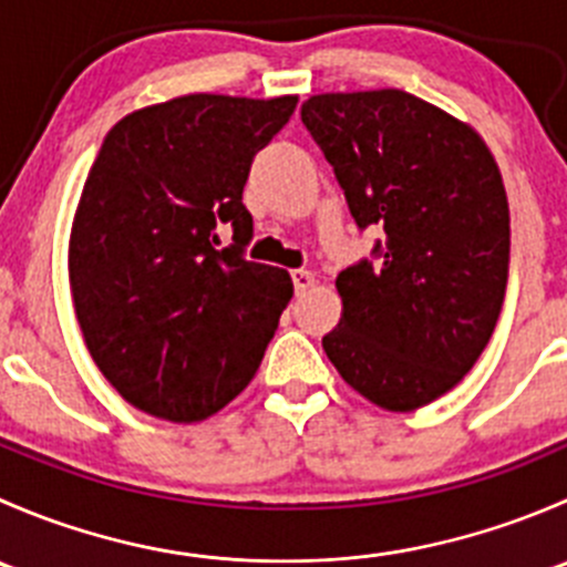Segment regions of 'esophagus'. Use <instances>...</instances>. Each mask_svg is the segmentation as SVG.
Returning a JSON list of instances; mask_svg holds the SVG:
<instances>
[{
    "instance_id": "1",
    "label": "esophagus",
    "mask_w": 567,
    "mask_h": 567,
    "mask_svg": "<svg viewBox=\"0 0 567 567\" xmlns=\"http://www.w3.org/2000/svg\"><path fill=\"white\" fill-rule=\"evenodd\" d=\"M290 277H293V288H296V293H305V290H310L312 285L318 282L316 274L307 271V268H296V271H290Z\"/></svg>"
}]
</instances>
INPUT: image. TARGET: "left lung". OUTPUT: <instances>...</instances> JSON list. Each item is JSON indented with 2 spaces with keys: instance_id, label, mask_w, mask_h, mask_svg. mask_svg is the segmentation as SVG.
<instances>
[{
  "instance_id": "obj_1",
  "label": "left lung",
  "mask_w": 567,
  "mask_h": 567,
  "mask_svg": "<svg viewBox=\"0 0 567 567\" xmlns=\"http://www.w3.org/2000/svg\"><path fill=\"white\" fill-rule=\"evenodd\" d=\"M301 120L359 227L386 238L337 277L323 351L370 403L416 411L474 368L499 320L511 210L483 136L405 90L310 95Z\"/></svg>"
}]
</instances>
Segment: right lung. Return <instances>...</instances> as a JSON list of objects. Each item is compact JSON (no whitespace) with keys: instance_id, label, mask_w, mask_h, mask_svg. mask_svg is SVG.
Returning <instances> with one entry per match:
<instances>
[{"instance_id":"add662e5","label":"right lung","mask_w":567,"mask_h":567,"mask_svg":"<svg viewBox=\"0 0 567 567\" xmlns=\"http://www.w3.org/2000/svg\"><path fill=\"white\" fill-rule=\"evenodd\" d=\"M299 95L192 93L134 109L90 167L68 241L73 312L95 368L134 409L199 422L255 379L293 296L241 255L251 158ZM234 247L218 249V227Z\"/></svg>"}]
</instances>
